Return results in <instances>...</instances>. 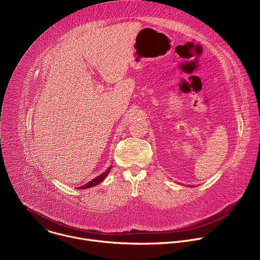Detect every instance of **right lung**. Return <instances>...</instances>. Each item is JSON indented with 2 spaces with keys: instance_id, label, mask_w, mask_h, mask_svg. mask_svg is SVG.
Segmentation results:
<instances>
[{
  "instance_id": "obj_1",
  "label": "right lung",
  "mask_w": 260,
  "mask_h": 260,
  "mask_svg": "<svg viewBox=\"0 0 260 260\" xmlns=\"http://www.w3.org/2000/svg\"><path fill=\"white\" fill-rule=\"evenodd\" d=\"M110 169H111V166H109V167H108V169H107L105 172H103L102 175H100V176H98L97 178L93 179V180H92V181H90L89 183H86L85 185L80 186V187H79V189H89V188H92V187L97 186L98 184H100V183H101V182H102V181L107 177V175L109 174Z\"/></svg>"
}]
</instances>
